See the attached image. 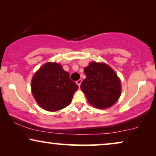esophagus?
<instances>
[{"instance_id": "1", "label": "esophagus", "mask_w": 156, "mask_h": 156, "mask_svg": "<svg viewBox=\"0 0 156 156\" xmlns=\"http://www.w3.org/2000/svg\"><path fill=\"white\" fill-rule=\"evenodd\" d=\"M76 84H77V85L79 87H80V85H81V83H82V80H77L76 82Z\"/></svg>"}]
</instances>
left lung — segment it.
<instances>
[{"mask_svg": "<svg viewBox=\"0 0 156 156\" xmlns=\"http://www.w3.org/2000/svg\"><path fill=\"white\" fill-rule=\"evenodd\" d=\"M84 72L87 76L80 87L91 105L106 108L116 103L121 94V82L112 68L94 62L84 68Z\"/></svg>", "mask_w": 156, "mask_h": 156, "instance_id": "obj_1", "label": "left lung"}]
</instances>
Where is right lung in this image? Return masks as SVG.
<instances>
[{"label":"right lung","mask_w":156,"mask_h":156,"mask_svg":"<svg viewBox=\"0 0 156 156\" xmlns=\"http://www.w3.org/2000/svg\"><path fill=\"white\" fill-rule=\"evenodd\" d=\"M78 85L69 79L59 64L44 65L34 75L31 82L32 92L40 107L56 112L69 104Z\"/></svg>","instance_id":"obj_1"}]
</instances>
